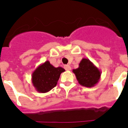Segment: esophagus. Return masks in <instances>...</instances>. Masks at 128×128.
Returning <instances> with one entry per match:
<instances>
[{"mask_svg":"<svg viewBox=\"0 0 128 128\" xmlns=\"http://www.w3.org/2000/svg\"><path fill=\"white\" fill-rule=\"evenodd\" d=\"M64 68H65V69L66 70H71L70 66V65H64Z\"/></svg>","mask_w":128,"mask_h":128,"instance_id":"esophagus-1","label":"esophagus"}]
</instances>
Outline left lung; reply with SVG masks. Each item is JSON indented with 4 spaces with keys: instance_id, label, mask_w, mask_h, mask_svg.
I'll return each instance as SVG.
<instances>
[{
    "instance_id": "left-lung-1",
    "label": "left lung",
    "mask_w": 128,
    "mask_h": 128,
    "mask_svg": "<svg viewBox=\"0 0 128 128\" xmlns=\"http://www.w3.org/2000/svg\"><path fill=\"white\" fill-rule=\"evenodd\" d=\"M78 82L85 87L94 86L99 82L101 72L90 60L82 58L79 64V67L73 69Z\"/></svg>"
}]
</instances>
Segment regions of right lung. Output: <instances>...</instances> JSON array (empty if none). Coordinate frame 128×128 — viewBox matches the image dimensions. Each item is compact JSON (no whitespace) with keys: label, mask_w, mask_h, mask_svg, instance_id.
<instances>
[{"label":"right lung","mask_w":128,"mask_h":128,"mask_svg":"<svg viewBox=\"0 0 128 128\" xmlns=\"http://www.w3.org/2000/svg\"><path fill=\"white\" fill-rule=\"evenodd\" d=\"M65 71L61 66L54 67L48 61H46L32 72V85L39 93L48 92L56 86L61 74Z\"/></svg>","instance_id":"1"}]
</instances>
